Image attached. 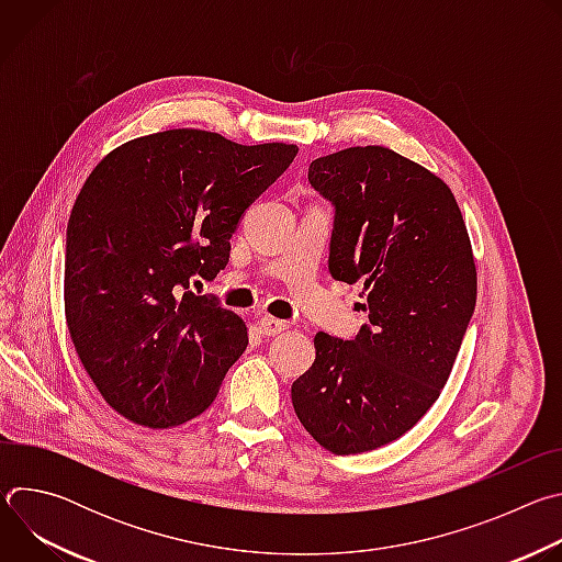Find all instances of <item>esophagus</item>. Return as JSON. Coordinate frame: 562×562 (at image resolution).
I'll list each match as a JSON object with an SVG mask.
<instances>
[{
  "instance_id": "obj_1",
  "label": "esophagus",
  "mask_w": 562,
  "mask_h": 562,
  "mask_svg": "<svg viewBox=\"0 0 562 562\" xmlns=\"http://www.w3.org/2000/svg\"><path fill=\"white\" fill-rule=\"evenodd\" d=\"M258 329L262 336H278L289 329V323H284V319H278V317H271V315H265L258 319Z\"/></svg>"
}]
</instances>
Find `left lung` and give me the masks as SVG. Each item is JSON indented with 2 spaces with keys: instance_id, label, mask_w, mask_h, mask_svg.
Returning a JSON list of instances; mask_svg holds the SVG:
<instances>
[{
  "instance_id": "left-lung-1",
  "label": "left lung",
  "mask_w": 562,
  "mask_h": 562,
  "mask_svg": "<svg viewBox=\"0 0 562 562\" xmlns=\"http://www.w3.org/2000/svg\"><path fill=\"white\" fill-rule=\"evenodd\" d=\"M336 204L329 271L362 284L369 327L356 340L315 334L293 409L336 456L407 434L449 380L475 306V260L451 189L384 146H351L308 167Z\"/></svg>"
}]
</instances>
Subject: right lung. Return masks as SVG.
Segmentation results:
<instances>
[{"label": "right lung", "mask_w": 562, "mask_h": 562, "mask_svg": "<svg viewBox=\"0 0 562 562\" xmlns=\"http://www.w3.org/2000/svg\"><path fill=\"white\" fill-rule=\"evenodd\" d=\"M295 153V144L169 128L124 142L87 178L66 231V327L126 420L171 429L213 405L249 327L187 289L226 267L239 217Z\"/></svg>", "instance_id": "add662e5"}]
</instances>
